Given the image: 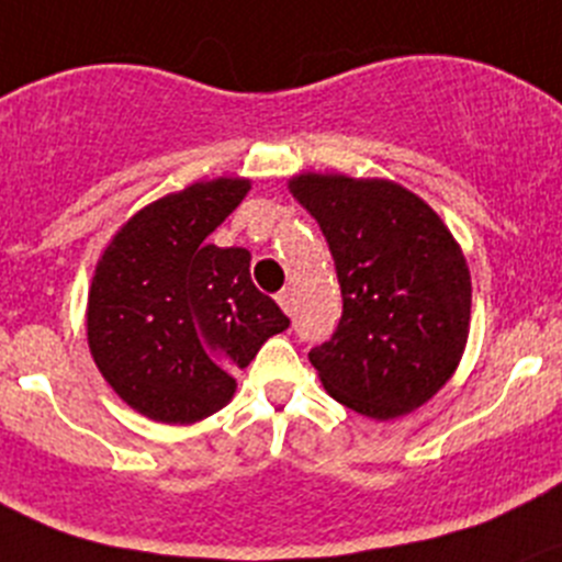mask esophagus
<instances>
[{"label":"esophagus","mask_w":562,"mask_h":562,"mask_svg":"<svg viewBox=\"0 0 562 562\" xmlns=\"http://www.w3.org/2000/svg\"><path fill=\"white\" fill-rule=\"evenodd\" d=\"M277 302L285 310V315H293V310H296V291H293V288H282V291L277 293Z\"/></svg>","instance_id":"obj_1"}]
</instances>
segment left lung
Segmentation results:
<instances>
[{"label":"left lung","instance_id":"obj_1","mask_svg":"<svg viewBox=\"0 0 562 562\" xmlns=\"http://www.w3.org/2000/svg\"><path fill=\"white\" fill-rule=\"evenodd\" d=\"M321 225L342 293L328 342L310 350L323 389L391 422L457 372L470 331V269L440 214L389 179L299 173L288 181Z\"/></svg>","mask_w":562,"mask_h":562}]
</instances>
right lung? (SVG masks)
<instances>
[{"instance_id": "1", "label": "right lung", "mask_w": 562, "mask_h": 562, "mask_svg": "<svg viewBox=\"0 0 562 562\" xmlns=\"http://www.w3.org/2000/svg\"><path fill=\"white\" fill-rule=\"evenodd\" d=\"M252 181H195L135 212L94 266L87 339L108 386L160 424H195L234 400L236 367L285 331L288 317L252 285L245 247L206 236Z\"/></svg>"}]
</instances>
